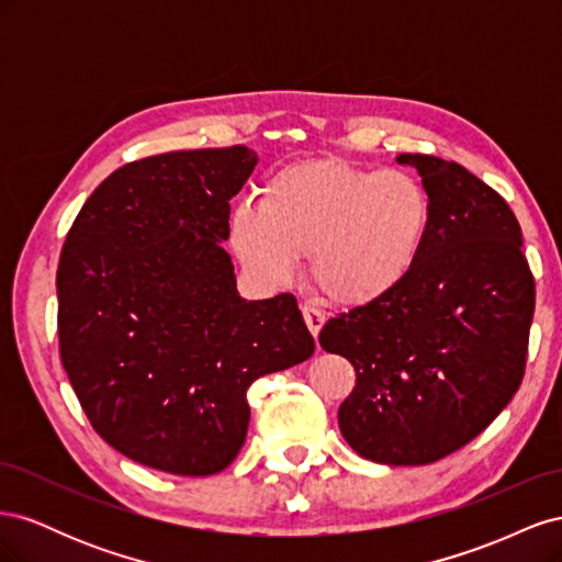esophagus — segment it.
Wrapping results in <instances>:
<instances>
[{"instance_id": "1", "label": "esophagus", "mask_w": 562, "mask_h": 562, "mask_svg": "<svg viewBox=\"0 0 562 562\" xmlns=\"http://www.w3.org/2000/svg\"><path fill=\"white\" fill-rule=\"evenodd\" d=\"M302 316H304V323H307V328L314 337H318L323 323H326V314H323L321 310L316 307H310V304H304L302 307Z\"/></svg>"}]
</instances>
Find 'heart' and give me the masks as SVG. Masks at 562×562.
<instances>
[{
	"label": "heart",
	"instance_id": "1",
	"mask_svg": "<svg viewBox=\"0 0 562 562\" xmlns=\"http://www.w3.org/2000/svg\"><path fill=\"white\" fill-rule=\"evenodd\" d=\"M431 223V196L413 173L316 159L271 176L260 206L239 203L229 236L252 279L283 283L307 255L323 295L345 307H366L413 274Z\"/></svg>",
	"mask_w": 562,
	"mask_h": 562
}]
</instances>
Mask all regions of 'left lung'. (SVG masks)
I'll return each mask as SVG.
<instances>
[{"label":"left lung","mask_w":562,"mask_h":562,"mask_svg":"<svg viewBox=\"0 0 562 562\" xmlns=\"http://www.w3.org/2000/svg\"><path fill=\"white\" fill-rule=\"evenodd\" d=\"M434 203L427 248L389 297L337 314L321 347L356 370L339 431L370 462L431 464L490 427L518 391L535 277L514 211L464 166L398 155Z\"/></svg>","instance_id":"left-lung-1"}]
</instances>
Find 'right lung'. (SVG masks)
Returning <instances> with one entry per match:
<instances>
[{
	"label": "right lung",
	"instance_id": "1",
	"mask_svg": "<svg viewBox=\"0 0 562 562\" xmlns=\"http://www.w3.org/2000/svg\"><path fill=\"white\" fill-rule=\"evenodd\" d=\"M255 164L244 145L131 161L67 232L60 361L91 427L138 464L227 469L246 440L248 386L314 353L297 300H241L220 244Z\"/></svg>",
	"mask_w": 562,
	"mask_h": 562
}]
</instances>
